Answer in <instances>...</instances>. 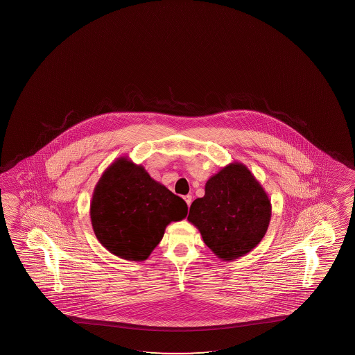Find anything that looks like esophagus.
Masks as SVG:
<instances>
[{"label":"esophagus","mask_w":355,"mask_h":355,"mask_svg":"<svg viewBox=\"0 0 355 355\" xmlns=\"http://www.w3.org/2000/svg\"><path fill=\"white\" fill-rule=\"evenodd\" d=\"M183 199H184L185 202H187V205L188 206H190V204H191V195H185V196H183Z\"/></svg>","instance_id":"1"}]
</instances>
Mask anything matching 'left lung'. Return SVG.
I'll list each match as a JSON object with an SVG mask.
<instances>
[{
    "instance_id": "8db88e82",
    "label": "left lung",
    "mask_w": 355,
    "mask_h": 355,
    "mask_svg": "<svg viewBox=\"0 0 355 355\" xmlns=\"http://www.w3.org/2000/svg\"><path fill=\"white\" fill-rule=\"evenodd\" d=\"M270 217L272 204L261 183L243 164L232 162L206 182L188 220L217 257L234 261L261 243Z\"/></svg>"
}]
</instances>
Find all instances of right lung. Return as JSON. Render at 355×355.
<instances>
[{"instance_id":"add662e5","label":"right lung","mask_w":355,"mask_h":355,"mask_svg":"<svg viewBox=\"0 0 355 355\" xmlns=\"http://www.w3.org/2000/svg\"><path fill=\"white\" fill-rule=\"evenodd\" d=\"M187 214L184 200L128 157H119L103 172L89 209L98 241L117 257L136 262L146 261L166 227Z\"/></svg>"}]
</instances>
